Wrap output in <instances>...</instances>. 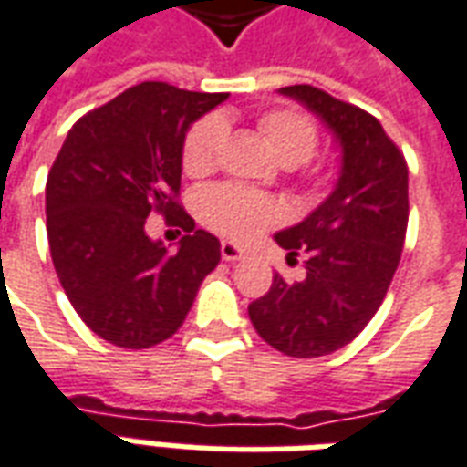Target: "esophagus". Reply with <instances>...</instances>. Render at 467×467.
I'll return each instance as SVG.
<instances>
[{
	"mask_svg": "<svg viewBox=\"0 0 467 467\" xmlns=\"http://www.w3.org/2000/svg\"><path fill=\"white\" fill-rule=\"evenodd\" d=\"M220 254H223L224 263H237V260H244V250L240 247V244H234V243L220 244Z\"/></svg>",
	"mask_w": 467,
	"mask_h": 467,
	"instance_id": "esophagus-1",
	"label": "esophagus"
}]
</instances>
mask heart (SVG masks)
Returning <instances> with one entry per match:
<instances>
[{
	"label": "heart",
	"mask_w": 467,
	"mask_h": 467,
	"mask_svg": "<svg viewBox=\"0 0 467 467\" xmlns=\"http://www.w3.org/2000/svg\"><path fill=\"white\" fill-rule=\"evenodd\" d=\"M260 127L270 150L283 164L295 167L313 157L317 147V132L313 122L300 112L277 109L265 115ZM224 134L227 127L223 117L210 115L194 124L184 140V170L190 174L210 172L220 157ZM200 210L204 223L233 240H253L254 234H260L280 220V207L275 204V200L237 184H214L204 190L200 197Z\"/></svg>",
	"instance_id": "obj_1"
}]
</instances>
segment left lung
<instances>
[{
  "label": "left lung",
  "instance_id": "1",
  "mask_svg": "<svg viewBox=\"0 0 467 467\" xmlns=\"http://www.w3.org/2000/svg\"><path fill=\"white\" fill-rule=\"evenodd\" d=\"M280 95L313 112L340 147L333 192L285 227L275 243L287 257L307 253L305 277H273L247 313L265 343L290 358H320L362 333L385 300L408 230V164L382 124L360 107L310 85Z\"/></svg>",
  "mask_w": 467,
  "mask_h": 467
}]
</instances>
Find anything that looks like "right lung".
I'll use <instances>...</instances> for the list:
<instances>
[{"label": "right lung", "mask_w": 467, "mask_h": 467, "mask_svg": "<svg viewBox=\"0 0 467 467\" xmlns=\"http://www.w3.org/2000/svg\"><path fill=\"white\" fill-rule=\"evenodd\" d=\"M227 97L142 82L82 117L57 154L49 253L77 315L107 343L142 350L172 337L220 263V240L194 230L177 192L184 137ZM152 212L188 233L174 254L143 233Z\"/></svg>", "instance_id": "1"}]
</instances>
